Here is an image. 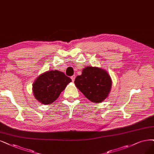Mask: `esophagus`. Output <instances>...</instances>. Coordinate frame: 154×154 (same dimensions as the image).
<instances>
[{"label": "esophagus", "instance_id": "34e87169", "mask_svg": "<svg viewBox=\"0 0 154 154\" xmlns=\"http://www.w3.org/2000/svg\"><path fill=\"white\" fill-rule=\"evenodd\" d=\"M71 79H72V81L73 82L74 81H75V75H72V76L71 77Z\"/></svg>", "mask_w": 154, "mask_h": 154}]
</instances>
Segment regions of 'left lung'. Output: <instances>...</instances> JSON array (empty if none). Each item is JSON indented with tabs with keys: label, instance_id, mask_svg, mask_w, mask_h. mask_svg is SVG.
<instances>
[{
	"label": "left lung",
	"instance_id": "obj_1",
	"mask_svg": "<svg viewBox=\"0 0 154 154\" xmlns=\"http://www.w3.org/2000/svg\"><path fill=\"white\" fill-rule=\"evenodd\" d=\"M76 87L86 97L94 103H100L109 94L112 86L110 75L105 70L88 66L83 69L81 75L75 79Z\"/></svg>",
	"mask_w": 154,
	"mask_h": 154
}]
</instances>
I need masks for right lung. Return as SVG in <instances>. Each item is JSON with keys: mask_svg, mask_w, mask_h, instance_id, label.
Instances as JSON below:
<instances>
[{"mask_svg": "<svg viewBox=\"0 0 154 154\" xmlns=\"http://www.w3.org/2000/svg\"><path fill=\"white\" fill-rule=\"evenodd\" d=\"M72 79L64 73L50 70L40 75L33 84L35 98L41 103L48 105L58 98Z\"/></svg>", "mask_w": 154, "mask_h": 154, "instance_id": "right-lung-1", "label": "right lung"}]
</instances>
